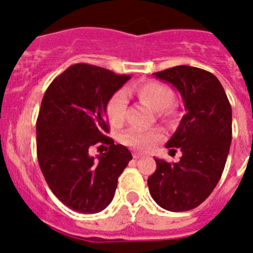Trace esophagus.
Instances as JSON below:
<instances>
[{
    "mask_svg": "<svg viewBox=\"0 0 253 253\" xmlns=\"http://www.w3.org/2000/svg\"><path fill=\"white\" fill-rule=\"evenodd\" d=\"M140 157H143L142 153H137V152H134V153H133V158H135V160H137V158H140Z\"/></svg>",
    "mask_w": 253,
    "mask_h": 253,
    "instance_id": "esophagus-1",
    "label": "esophagus"
}]
</instances>
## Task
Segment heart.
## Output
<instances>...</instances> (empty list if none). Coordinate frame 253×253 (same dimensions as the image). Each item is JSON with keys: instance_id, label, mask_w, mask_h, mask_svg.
I'll list each match as a JSON object with an SVG mask.
<instances>
[{"instance_id": "1", "label": "heart", "mask_w": 253, "mask_h": 253, "mask_svg": "<svg viewBox=\"0 0 253 253\" xmlns=\"http://www.w3.org/2000/svg\"><path fill=\"white\" fill-rule=\"evenodd\" d=\"M134 92L142 102L153 109L156 115L163 122H171L175 118V109L172 102L175 100V93L167 84L158 81H146L138 84ZM126 93L124 91H116L106 104V115L109 122L115 126L124 123L126 110ZM162 133L157 129L144 130V129L130 128L123 133L122 142L125 146L131 147L138 151H147L154 143L161 139Z\"/></svg>"}]
</instances>
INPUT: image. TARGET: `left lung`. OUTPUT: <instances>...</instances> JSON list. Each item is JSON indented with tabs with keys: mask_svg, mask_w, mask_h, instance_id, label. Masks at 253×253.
I'll return each instance as SVG.
<instances>
[{
	"mask_svg": "<svg viewBox=\"0 0 253 253\" xmlns=\"http://www.w3.org/2000/svg\"><path fill=\"white\" fill-rule=\"evenodd\" d=\"M180 92L185 115L166 147L182 152L180 161L156 158L148 177L154 202L169 211H187L211 194L224 169L232 142V107L222 84L213 73L176 66L153 73Z\"/></svg>",
	"mask_w": 253,
	"mask_h": 253,
	"instance_id": "1",
	"label": "left lung"
}]
</instances>
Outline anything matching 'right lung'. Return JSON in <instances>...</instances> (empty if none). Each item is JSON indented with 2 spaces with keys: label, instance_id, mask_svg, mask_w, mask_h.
I'll use <instances>...</instances> for the list:
<instances>
[{
  "label": "right lung",
  "instance_id": "add662e5",
  "mask_svg": "<svg viewBox=\"0 0 253 253\" xmlns=\"http://www.w3.org/2000/svg\"><path fill=\"white\" fill-rule=\"evenodd\" d=\"M128 75L86 63L68 67L49 84L37 120L38 161L46 184L69 209L99 213L115 195L118 178L131 160L123 144L106 137V104ZM96 144L105 154L89 156Z\"/></svg>",
  "mask_w": 253,
  "mask_h": 253
}]
</instances>
